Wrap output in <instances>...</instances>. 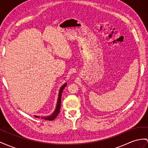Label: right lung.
<instances>
[{"label": "right lung", "instance_id": "obj_1", "mask_svg": "<svg viewBox=\"0 0 148 148\" xmlns=\"http://www.w3.org/2000/svg\"><path fill=\"white\" fill-rule=\"evenodd\" d=\"M67 83H65L63 86H62L61 88L59 89V96H58V103H57V105H56V108L54 112L52 113V114H51V116H41L40 118L41 119H44L45 120H48V121H52L54 120L56 116L58 115V114L60 112V103H61V96H62V92L63 91V90L64 89V88L66 86ZM35 117H40L39 116H35Z\"/></svg>", "mask_w": 148, "mask_h": 148}]
</instances>
